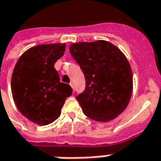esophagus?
<instances>
[{
  "label": "esophagus",
  "instance_id": "1",
  "mask_svg": "<svg viewBox=\"0 0 161 161\" xmlns=\"http://www.w3.org/2000/svg\"><path fill=\"white\" fill-rule=\"evenodd\" d=\"M70 86L72 87V88H73V91H74V85H73V82L70 83Z\"/></svg>",
  "mask_w": 161,
  "mask_h": 161
}]
</instances>
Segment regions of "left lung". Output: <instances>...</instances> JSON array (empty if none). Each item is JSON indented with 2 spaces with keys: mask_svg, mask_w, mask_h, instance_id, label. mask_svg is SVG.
<instances>
[{
  "mask_svg": "<svg viewBox=\"0 0 161 161\" xmlns=\"http://www.w3.org/2000/svg\"><path fill=\"white\" fill-rule=\"evenodd\" d=\"M70 53L82 70L86 88L77 96L84 114L97 121H109L126 109L133 89L128 59L109 42L73 43Z\"/></svg>",
  "mask_w": 161,
  "mask_h": 161,
  "instance_id": "1",
  "label": "left lung"
}]
</instances>
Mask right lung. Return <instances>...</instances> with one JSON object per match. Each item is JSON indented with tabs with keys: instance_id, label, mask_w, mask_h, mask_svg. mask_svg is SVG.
I'll return each instance as SVG.
<instances>
[{
	"instance_id": "obj_1",
	"label": "right lung",
	"mask_w": 161,
	"mask_h": 161,
	"mask_svg": "<svg viewBox=\"0 0 161 161\" xmlns=\"http://www.w3.org/2000/svg\"><path fill=\"white\" fill-rule=\"evenodd\" d=\"M64 43L42 44L19 58L11 77V92L18 111L38 125L52 123L60 116L65 99L73 94L60 82L54 64L64 53Z\"/></svg>"
}]
</instances>
